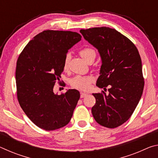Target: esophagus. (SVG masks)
<instances>
[{
	"mask_svg": "<svg viewBox=\"0 0 158 158\" xmlns=\"http://www.w3.org/2000/svg\"><path fill=\"white\" fill-rule=\"evenodd\" d=\"M80 97H81V98H84V97H85V96L86 95H88V94L87 93H83V92H81L80 93Z\"/></svg>",
	"mask_w": 158,
	"mask_h": 158,
	"instance_id": "esophagus-1",
	"label": "esophagus"
}]
</instances>
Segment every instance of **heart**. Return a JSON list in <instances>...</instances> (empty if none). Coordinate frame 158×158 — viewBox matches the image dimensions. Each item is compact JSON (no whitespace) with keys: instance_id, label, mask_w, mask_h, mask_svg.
Instances as JSON below:
<instances>
[{"instance_id":"b5f03b06","label":"heart","mask_w":158,"mask_h":158,"mask_svg":"<svg viewBox=\"0 0 158 158\" xmlns=\"http://www.w3.org/2000/svg\"><path fill=\"white\" fill-rule=\"evenodd\" d=\"M79 55L81 58L87 62L90 58L95 56L94 50L89 47H85L79 52ZM69 61V56H66L64 60L63 68H66L68 66ZM94 81V78L91 76H81L76 75L69 80V84L73 88L75 89L81 90H88L90 89V84Z\"/></svg>"}]
</instances>
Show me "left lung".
<instances>
[{
    "instance_id": "obj_1",
    "label": "left lung",
    "mask_w": 158,
    "mask_h": 158,
    "mask_svg": "<svg viewBox=\"0 0 158 158\" xmlns=\"http://www.w3.org/2000/svg\"><path fill=\"white\" fill-rule=\"evenodd\" d=\"M80 33L100 53L102 65L96 85L110 87L107 95L104 91L93 93L96 100L93 116L104 127H118L132 116L142 95L144 79L138 49L114 28L81 29Z\"/></svg>"
}]
</instances>
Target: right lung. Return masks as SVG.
<instances>
[{"label": "right lung", "instance_id": "right-lung-1", "mask_svg": "<svg viewBox=\"0 0 158 158\" xmlns=\"http://www.w3.org/2000/svg\"><path fill=\"white\" fill-rule=\"evenodd\" d=\"M81 40L76 32L44 31L28 42L18 58L15 76L19 103L40 128L56 130L70 121L79 92L69 89L58 95L53 89L60 80L68 50Z\"/></svg>", "mask_w": 158, "mask_h": 158}]
</instances>
